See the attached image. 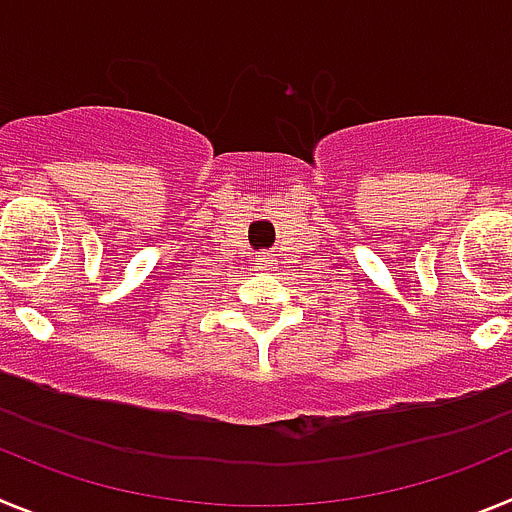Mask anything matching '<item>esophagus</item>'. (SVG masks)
Returning a JSON list of instances; mask_svg holds the SVG:
<instances>
[{
    "label": "esophagus",
    "instance_id": "obj_1",
    "mask_svg": "<svg viewBox=\"0 0 512 512\" xmlns=\"http://www.w3.org/2000/svg\"><path fill=\"white\" fill-rule=\"evenodd\" d=\"M274 253H261V259H259V269L261 271H269V269H274Z\"/></svg>",
    "mask_w": 512,
    "mask_h": 512
}]
</instances>
